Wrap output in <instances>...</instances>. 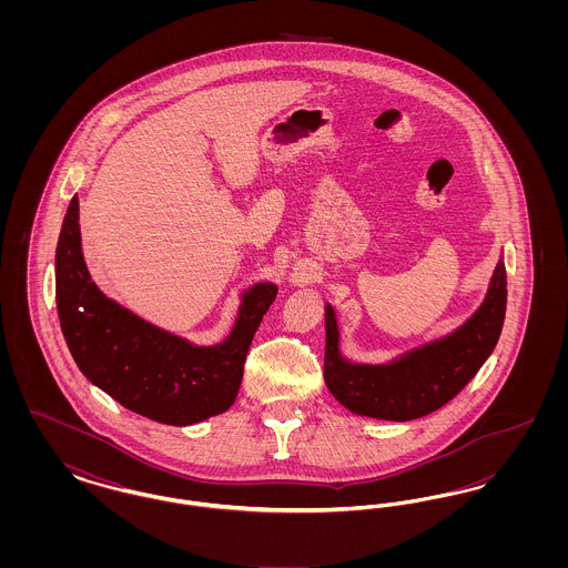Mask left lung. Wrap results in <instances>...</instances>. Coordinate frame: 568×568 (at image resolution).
<instances>
[{
    "label": "left lung",
    "instance_id": "8db88e82",
    "mask_svg": "<svg viewBox=\"0 0 568 568\" xmlns=\"http://www.w3.org/2000/svg\"><path fill=\"white\" fill-rule=\"evenodd\" d=\"M505 311L507 271L500 257L481 306L458 329L387 364H353L341 353L336 315L325 304V385L355 415L389 422L430 415L486 364L503 332Z\"/></svg>",
    "mask_w": 568,
    "mask_h": 568
}]
</instances>
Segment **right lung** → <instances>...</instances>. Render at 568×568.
Returning <instances> with one entry per match:
<instances>
[{
	"mask_svg": "<svg viewBox=\"0 0 568 568\" xmlns=\"http://www.w3.org/2000/svg\"><path fill=\"white\" fill-rule=\"evenodd\" d=\"M276 292L268 281L248 287L230 336L211 347L193 345L98 290L82 257L79 195L68 206L54 253V297L68 349L93 385L153 422L190 426L234 405L248 345Z\"/></svg>",
	"mask_w": 568,
	"mask_h": 568,
	"instance_id": "1",
	"label": "right lung"
}]
</instances>
